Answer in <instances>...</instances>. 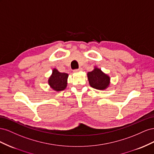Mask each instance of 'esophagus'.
I'll return each instance as SVG.
<instances>
[{"mask_svg": "<svg viewBox=\"0 0 154 154\" xmlns=\"http://www.w3.org/2000/svg\"><path fill=\"white\" fill-rule=\"evenodd\" d=\"M82 68H79V69H74L73 70V72H80V71H82Z\"/></svg>", "mask_w": 154, "mask_h": 154, "instance_id": "34e87169", "label": "esophagus"}]
</instances>
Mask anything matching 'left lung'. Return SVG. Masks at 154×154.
Returning <instances> with one entry per match:
<instances>
[{"label":"left lung","mask_w":154,"mask_h":154,"mask_svg":"<svg viewBox=\"0 0 154 154\" xmlns=\"http://www.w3.org/2000/svg\"><path fill=\"white\" fill-rule=\"evenodd\" d=\"M90 85L97 90H103L108 87L110 78L97 68L87 74Z\"/></svg>","instance_id":"1"}]
</instances>
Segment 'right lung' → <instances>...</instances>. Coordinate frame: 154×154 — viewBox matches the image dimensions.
I'll return each instance as SVG.
<instances>
[{"instance_id":"obj_1","label":"right lung","mask_w":154,"mask_h":154,"mask_svg":"<svg viewBox=\"0 0 154 154\" xmlns=\"http://www.w3.org/2000/svg\"><path fill=\"white\" fill-rule=\"evenodd\" d=\"M68 77V73H60L55 68L53 69L52 75L49 78L48 83L54 90L57 91H62L66 88Z\"/></svg>"}]
</instances>
